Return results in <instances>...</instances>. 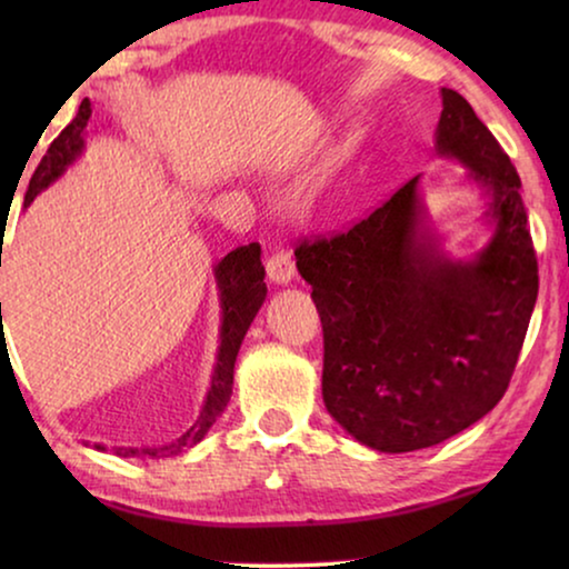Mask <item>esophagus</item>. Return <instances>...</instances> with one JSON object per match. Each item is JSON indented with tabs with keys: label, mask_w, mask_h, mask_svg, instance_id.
<instances>
[{
	"label": "esophagus",
	"mask_w": 569,
	"mask_h": 569,
	"mask_svg": "<svg viewBox=\"0 0 569 569\" xmlns=\"http://www.w3.org/2000/svg\"><path fill=\"white\" fill-rule=\"evenodd\" d=\"M267 274L271 282L277 284H290L295 277V261L290 251H274L267 259Z\"/></svg>",
	"instance_id": "obj_1"
}]
</instances>
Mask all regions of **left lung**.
Masks as SVG:
<instances>
[{
  "mask_svg": "<svg viewBox=\"0 0 569 569\" xmlns=\"http://www.w3.org/2000/svg\"><path fill=\"white\" fill-rule=\"evenodd\" d=\"M435 150L485 189L492 240L453 261L427 228L419 178L331 238L295 248L323 326L329 415L380 453H409L479 422L508 391L539 295L520 178L456 90Z\"/></svg>",
  "mask_w": 569,
  "mask_h": 569,
  "instance_id": "obj_1",
  "label": "left lung"
}]
</instances>
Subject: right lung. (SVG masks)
<instances>
[{
	"label": "right lung",
	"mask_w": 569,
	"mask_h": 569,
	"mask_svg": "<svg viewBox=\"0 0 569 569\" xmlns=\"http://www.w3.org/2000/svg\"><path fill=\"white\" fill-rule=\"evenodd\" d=\"M92 108L90 100H82L80 111H77V119L69 123V127L61 131V134L53 139L49 152L43 154L41 166L36 168L33 178H30L28 193H26V207L33 201L38 193H41L46 186L57 181V178L64 173L67 166H72L77 154L82 152V134L84 127H88ZM263 271L261 267V246L248 243L240 246L236 251H230L224 259L214 267V279L217 287H220V306H222V326H220V352H217V365L212 386L207 391V401L201 407V415L197 422L189 427V432L181 435L178 442L166 448H129V450H116L121 456H158V453H178L181 448H191L204 438L209 427L217 422V417L222 415L224 407H228L230 393H232V370H236V357L238 349L243 345V337L248 326L259 313V308L267 300V284H263ZM98 450H106L103 446H96Z\"/></svg>",
	"instance_id": "add662e5"
}]
</instances>
